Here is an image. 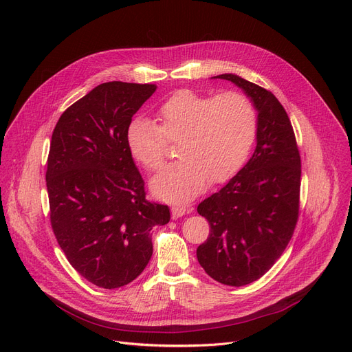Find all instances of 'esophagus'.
I'll list each match as a JSON object with an SVG mask.
<instances>
[{"instance_id": "1", "label": "esophagus", "mask_w": 352, "mask_h": 352, "mask_svg": "<svg viewBox=\"0 0 352 352\" xmlns=\"http://www.w3.org/2000/svg\"><path fill=\"white\" fill-rule=\"evenodd\" d=\"M186 212H187V208L186 207H173L171 208V215H173V219H177V218H179V217H182V215H186Z\"/></svg>"}]
</instances>
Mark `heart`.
<instances>
[{"label":"heart","instance_id":"1","mask_svg":"<svg viewBox=\"0 0 352 352\" xmlns=\"http://www.w3.org/2000/svg\"><path fill=\"white\" fill-rule=\"evenodd\" d=\"M158 125L144 117L126 129L129 154L148 171H158L178 142L181 158L153 181L155 195L186 201L214 184L234 177L245 165L256 140L258 117L250 97L239 91L202 96L182 89L157 109Z\"/></svg>","mask_w":352,"mask_h":352}]
</instances>
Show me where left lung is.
Wrapping results in <instances>:
<instances>
[{"instance_id":"1","label":"left lung","mask_w":352,"mask_h":352,"mask_svg":"<svg viewBox=\"0 0 352 352\" xmlns=\"http://www.w3.org/2000/svg\"><path fill=\"white\" fill-rule=\"evenodd\" d=\"M217 78L243 88L258 111L256 148L226 187L199 202L210 235L197 248L215 281L243 287L275 264L297 226L301 157L288 114L271 91L234 74Z\"/></svg>"}]
</instances>
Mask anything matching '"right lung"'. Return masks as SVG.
<instances>
[{"label":"right lung","instance_id":"right-lung-1","mask_svg":"<svg viewBox=\"0 0 352 352\" xmlns=\"http://www.w3.org/2000/svg\"><path fill=\"white\" fill-rule=\"evenodd\" d=\"M155 88L104 82L69 105L52 133L51 227L72 268L101 288L134 281L151 260L153 227L170 221L168 206L145 198L126 144L133 116Z\"/></svg>","mask_w":352,"mask_h":352}]
</instances>
